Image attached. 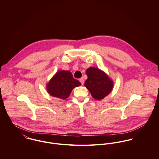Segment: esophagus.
Instances as JSON below:
<instances>
[{"mask_svg":"<svg viewBox=\"0 0 159 159\" xmlns=\"http://www.w3.org/2000/svg\"><path fill=\"white\" fill-rule=\"evenodd\" d=\"M80 81L81 82V84L83 85V84H84V79H83V78H81L80 79Z\"/></svg>","mask_w":159,"mask_h":159,"instance_id":"1","label":"esophagus"}]
</instances>
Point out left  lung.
<instances>
[{"label":"left lung","instance_id":"8db88e82","mask_svg":"<svg viewBox=\"0 0 159 159\" xmlns=\"http://www.w3.org/2000/svg\"><path fill=\"white\" fill-rule=\"evenodd\" d=\"M86 75L88 79L84 85L95 99L102 100L112 91L113 82L104 71L89 67L86 70Z\"/></svg>","mask_w":159,"mask_h":159}]
</instances>
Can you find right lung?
Wrapping results in <instances>:
<instances>
[{
	"mask_svg": "<svg viewBox=\"0 0 159 159\" xmlns=\"http://www.w3.org/2000/svg\"><path fill=\"white\" fill-rule=\"evenodd\" d=\"M80 85L81 83L73 77L70 71L61 70L57 72L47 84L46 89L51 96L66 99L75 87Z\"/></svg>",
	"mask_w": 159,
	"mask_h": 159,
	"instance_id": "1",
	"label": "right lung"
}]
</instances>
